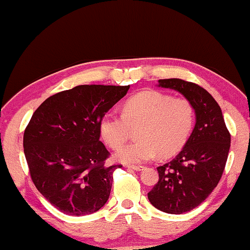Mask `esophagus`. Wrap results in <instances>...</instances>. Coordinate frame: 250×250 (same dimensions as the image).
<instances>
[{
	"label": "esophagus",
	"instance_id": "esophagus-1",
	"mask_svg": "<svg viewBox=\"0 0 250 250\" xmlns=\"http://www.w3.org/2000/svg\"><path fill=\"white\" fill-rule=\"evenodd\" d=\"M126 167L130 168V170H135V171H142V170H144L143 165H128V167Z\"/></svg>",
	"mask_w": 250,
	"mask_h": 250
}]
</instances>
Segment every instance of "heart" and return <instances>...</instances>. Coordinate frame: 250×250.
<instances>
[{
    "mask_svg": "<svg viewBox=\"0 0 250 250\" xmlns=\"http://www.w3.org/2000/svg\"><path fill=\"white\" fill-rule=\"evenodd\" d=\"M195 124V108L185 97H172L157 90H146L125 102L122 114L107 112L100 122L101 135L111 148L118 149L137 129L138 140L118 150L125 163H142L159 154L167 159L181 150Z\"/></svg>",
    "mask_w": 250,
    "mask_h": 250,
    "instance_id": "b5f03b06",
    "label": "heart"
}]
</instances>
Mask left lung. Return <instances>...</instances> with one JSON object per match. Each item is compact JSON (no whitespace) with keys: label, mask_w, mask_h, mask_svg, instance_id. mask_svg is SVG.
<instances>
[{"label":"left lung","mask_w":250,"mask_h":250,"mask_svg":"<svg viewBox=\"0 0 250 250\" xmlns=\"http://www.w3.org/2000/svg\"><path fill=\"white\" fill-rule=\"evenodd\" d=\"M159 86L181 93L196 113L195 128L185 147L175 159L157 167L160 179L148 192L150 204L157 209L182 214L200 205L219 184L231 135L220 105L203 87L178 78L160 79Z\"/></svg>","instance_id":"left-lung-1"}]
</instances>
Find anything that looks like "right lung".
Segmentation results:
<instances>
[{"instance_id":"add662e5","label":"right lung","mask_w":250,"mask_h":250,"mask_svg":"<svg viewBox=\"0 0 250 250\" xmlns=\"http://www.w3.org/2000/svg\"><path fill=\"white\" fill-rule=\"evenodd\" d=\"M130 86L80 85L50 96L34 112L23 133V152L37 190L68 215L97 212L110 197V152L100 122Z\"/></svg>"}]
</instances>
